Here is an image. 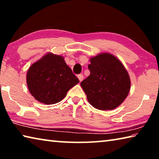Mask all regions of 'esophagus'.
I'll return each instance as SVG.
<instances>
[{"mask_svg":"<svg viewBox=\"0 0 159 159\" xmlns=\"http://www.w3.org/2000/svg\"><path fill=\"white\" fill-rule=\"evenodd\" d=\"M78 78H79V79L80 80V82H81L82 80H83V74H79L78 75Z\"/></svg>","mask_w":159,"mask_h":159,"instance_id":"esophagus-1","label":"esophagus"}]
</instances>
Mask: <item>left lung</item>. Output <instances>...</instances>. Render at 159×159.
Wrapping results in <instances>:
<instances>
[{
	"label": "left lung",
	"instance_id": "1",
	"mask_svg": "<svg viewBox=\"0 0 159 159\" xmlns=\"http://www.w3.org/2000/svg\"><path fill=\"white\" fill-rule=\"evenodd\" d=\"M90 74L80 83L90 104L99 110L116 108L127 98L130 88L128 71L111 54L101 53L90 58Z\"/></svg>",
	"mask_w": 159,
	"mask_h": 159
}]
</instances>
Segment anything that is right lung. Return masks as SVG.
Segmentation results:
<instances>
[{"mask_svg":"<svg viewBox=\"0 0 159 159\" xmlns=\"http://www.w3.org/2000/svg\"><path fill=\"white\" fill-rule=\"evenodd\" d=\"M79 80L67 66L64 57L48 53L29 67L26 83L31 95L41 103L60 102Z\"/></svg>","mask_w":159,"mask_h":159,"instance_id":"1","label":"right lung"}]
</instances>
